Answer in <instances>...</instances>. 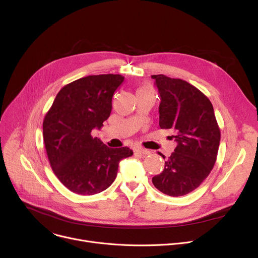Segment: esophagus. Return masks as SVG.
Instances as JSON below:
<instances>
[{"label": "esophagus", "instance_id": "esophagus-1", "mask_svg": "<svg viewBox=\"0 0 258 258\" xmlns=\"http://www.w3.org/2000/svg\"><path fill=\"white\" fill-rule=\"evenodd\" d=\"M135 153L138 154V155H141V156H146V155H150V151L144 150V148H137V150L135 151Z\"/></svg>", "mask_w": 258, "mask_h": 258}]
</instances>
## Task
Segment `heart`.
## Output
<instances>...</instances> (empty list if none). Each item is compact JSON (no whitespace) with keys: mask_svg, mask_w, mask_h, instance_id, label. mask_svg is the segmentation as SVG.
<instances>
[{"mask_svg":"<svg viewBox=\"0 0 258 258\" xmlns=\"http://www.w3.org/2000/svg\"><path fill=\"white\" fill-rule=\"evenodd\" d=\"M142 89H148V88H142Z\"/></svg>","mask_w":258,"mask_h":258,"instance_id":"obj_1","label":"heart"}]
</instances>
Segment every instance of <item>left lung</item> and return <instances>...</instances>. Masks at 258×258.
Listing matches in <instances>:
<instances>
[{
    "label": "left lung",
    "instance_id": "1",
    "mask_svg": "<svg viewBox=\"0 0 258 258\" xmlns=\"http://www.w3.org/2000/svg\"><path fill=\"white\" fill-rule=\"evenodd\" d=\"M160 94L159 125L177 142L163 171L153 178L161 192L181 197L194 191L212 170L221 131L210 100L192 85L163 74L152 75ZM165 159V157L162 155Z\"/></svg>",
    "mask_w": 258,
    "mask_h": 258
}]
</instances>
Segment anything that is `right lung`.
Returning <instances> with one entry per match:
<instances>
[{"mask_svg":"<svg viewBox=\"0 0 258 258\" xmlns=\"http://www.w3.org/2000/svg\"><path fill=\"white\" fill-rule=\"evenodd\" d=\"M119 74L90 75L64 86L43 122L50 165L58 180L74 194H99L115 181L119 162L133 155L92 136L110 117L114 92L123 83Z\"/></svg>","mask_w":258,"mask_h":258,"instance_id":"obj_1","label":"right lung"}]
</instances>
